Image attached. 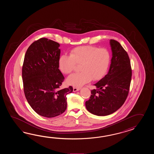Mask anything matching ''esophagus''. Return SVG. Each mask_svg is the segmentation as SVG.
I'll return each instance as SVG.
<instances>
[{
    "instance_id": "obj_1",
    "label": "esophagus",
    "mask_w": 154,
    "mask_h": 154,
    "mask_svg": "<svg viewBox=\"0 0 154 154\" xmlns=\"http://www.w3.org/2000/svg\"><path fill=\"white\" fill-rule=\"evenodd\" d=\"M81 88H76V87H74V88H73V91L74 92L78 91L79 90H80Z\"/></svg>"
}]
</instances>
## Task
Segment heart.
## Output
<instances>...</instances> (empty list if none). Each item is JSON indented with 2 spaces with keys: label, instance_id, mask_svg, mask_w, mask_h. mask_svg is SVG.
<instances>
[{
  "label": "heart",
  "instance_id": "1",
  "mask_svg": "<svg viewBox=\"0 0 154 154\" xmlns=\"http://www.w3.org/2000/svg\"><path fill=\"white\" fill-rule=\"evenodd\" d=\"M111 53L105 48L91 46H80L72 49L70 56L63 54L58 61L60 70L68 74L76 64H81V72L73 74L67 78V82L76 87L103 78L108 72L111 63Z\"/></svg>",
  "mask_w": 154,
  "mask_h": 154
}]
</instances>
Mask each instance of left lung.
I'll return each instance as SVG.
<instances>
[{"mask_svg": "<svg viewBox=\"0 0 154 154\" xmlns=\"http://www.w3.org/2000/svg\"><path fill=\"white\" fill-rule=\"evenodd\" d=\"M112 57L108 74L94 84L96 89L85 102L93 115H111L121 107L128 96L131 79V61L128 53L118 41L111 39Z\"/></svg>", "mask_w": 154, "mask_h": 154, "instance_id": "1", "label": "left lung"}]
</instances>
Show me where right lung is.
I'll use <instances>...</instances> for the list:
<instances>
[{
    "label": "right lung",
    "mask_w": 154,
    "mask_h": 154,
    "mask_svg": "<svg viewBox=\"0 0 154 154\" xmlns=\"http://www.w3.org/2000/svg\"><path fill=\"white\" fill-rule=\"evenodd\" d=\"M58 43L46 38L33 42L26 51L22 69L23 91L37 114L52 118L66 109V95L73 88H60L64 77L59 69Z\"/></svg>",
    "instance_id": "1"
}]
</instances>
